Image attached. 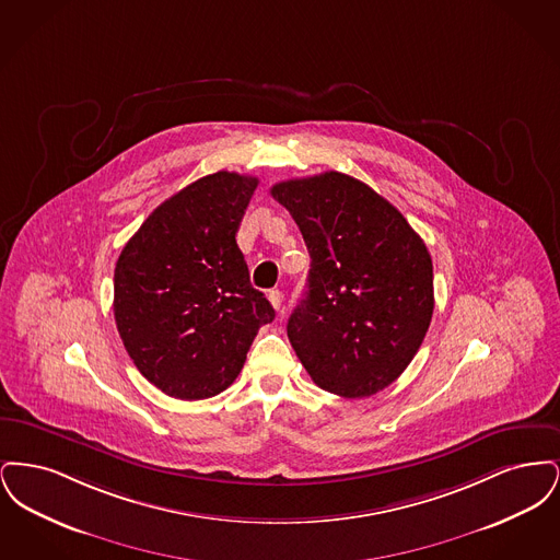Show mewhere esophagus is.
Returning <instances> with one entry per match:
<instances>
[{"mask_svg":"<svg viewBox=\"0 0 560 560\" xmlns=\"http://www.w3.org/2000/svg\"><path fill=\"white\" fill-rule=\"evenodd\" d=\"M268 302L272 304V308H275V311H279V308H281V304H283V292H279V290H270V292H268Z\"/></svg>","mask_w":560,"mask_h":560,"instance_id":"1","label":"esophagus"}]
</instances>
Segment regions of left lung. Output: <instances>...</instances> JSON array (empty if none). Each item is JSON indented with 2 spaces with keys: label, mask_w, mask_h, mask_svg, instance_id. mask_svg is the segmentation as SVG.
Returning <instances> with one entry per match:
<instances>
[{
  "label": "left lung",
  "mask_w": 560,
  "mask_h": 560,
  "mask_svg": "<svg viewBox=\"0 0 560 560\" xmlns=\"http://www.w3.org/2000/svg\"><path fill=\"white\" fill-rule=\"evenodd\" d=\"M311 254L308 292L288 338L313 382L345 399L393 384L434 311L427 243L365 183L325 172L270 188Z\"/></svg>",
  "instance_id": "left-lung-1"
}]
</instances>
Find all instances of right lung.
Here are the masks:
<instances>
[{
    "mask_svg": "<svg viewBox=\"0 0 560 560\" xmlns=\"http://www.w3.org/2000/svg\"><path fill=\"white\" fill-rule=\"evenodd\" d=\"M258 178L215 172L163 201L121 249L113 313L133 365L167 397L210 399L275 319L237 245Z\"/></svg>",
    "mask_w": 560,
    "mask_h": 560,
    "instance_id": "right-lung-1",
    "label": "right lung"
}]
</instances>
